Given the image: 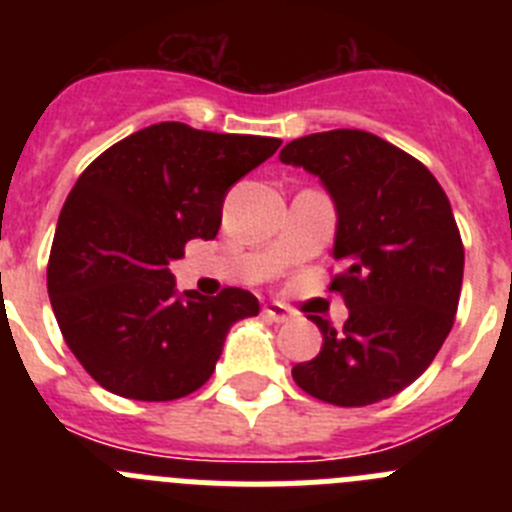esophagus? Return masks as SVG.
Instances as JSON below:
<instances>
[{
    "label": "esophagus",
    "instance_id": "obj_1",
    "mask_svg": "<svg viewBox=\"0 0 512 512\" xmlns=\"http://www.w3.org/2000/svg\"><path fill=\"white\" fill-rule=\"evenodd\" d=\"M264 318L271 323H287V320H292V310L282 302H269V305H264Z\"/></svg>",
    "mask_w": 512,
    "mask_h": 512
}]
</instances>
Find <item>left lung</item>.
Listing matches in <instances>:
<instances>
[{
	"label": "left lung",
	"instance_id": "8db88e82",
	"mask_svg": "<svg viewBox=\"0 0 512 512\" xmlns=\"http://www.w3.org/2000/svg\"><path fill=\"white\" fill-rule=\"evenodd\" d=\"M320 176L338 210L333 256L348 320L323 333L312 361L295 364L297 387L338 408H364L413 384L436 359L456 318L464 243L451 202L418 158L366 130L297 138L279 153Z\"/></svg>",
	"mask_w": 512,
	"mask_h": 512
}]
</instances>
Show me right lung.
Wrapping results in <instances>:
<instances>
[{"label": "right lung", "mask_w": 512, "mask_h": 512, "mask_svg": "<svg viewBox=\"0 0 512 512\" xmlns=\"http://www.w3.org/2000/svg\"><path fill=\"white\" fill-rule=\"evenodd\" d=\"M279 138L158 122L99 153L66 197L48 259V295L71 354L112 395L169 402L212 377L225 333L259 300L225 287L176 297L169 261L212 241L223 200Z\"/></svg>", "instance_id": "obj_1"}]
</instances>
